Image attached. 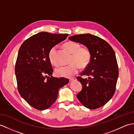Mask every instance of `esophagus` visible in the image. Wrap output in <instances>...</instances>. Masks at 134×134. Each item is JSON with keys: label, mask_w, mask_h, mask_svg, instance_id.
Segmentation results:
<instances>
[{"label": "esophagus", "mask_w": 134, "mask_h": 134, "mask_svg": "<svg viewBox=\"0 0 134 134\" xmlns=\"http://www.w3.org/2000/svg\"><path fill=\"white\" fill-rule=\"evenodd\" d=\"M75 79L76 78H70V79H69V80H70V82H72V81H74V80H75Z\"/></svg>", "instance_id": "34e87169"}]
</instances>
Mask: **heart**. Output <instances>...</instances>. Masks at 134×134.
<instances>
[{
    "label": "heart",
    "instance_id": "obj_1",
    "mask_svg": "<svg viewBox=\"0 0 134 134\" xmlns=\"http://www.w3.org/2000/svg\"><path fill=\"white\" fill-rule=\"evenodd\" d=\"M64 48L72 54L69 65L60 66L55 70V74L58 76L70 77L78 72L79 67L85 68L88 66L91 59V52L86 47H81L79 43L68 41L64 44ZM57 47L54 46L48 52V58L54 66L58 64L57 59Z\"/></svg>",
    "mask_w": 134,
    "mask_h": 134
}]
</instances>
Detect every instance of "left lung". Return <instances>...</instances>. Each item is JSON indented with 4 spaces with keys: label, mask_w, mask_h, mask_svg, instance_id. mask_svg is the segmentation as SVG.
Returning a JSON list of instances; mask_svg holds the SVG:
<instances>
[{
    "label": "left lung",
    "mask_w": 134,
    "mask_h": 134,
    "mask_svg": "<svg viewBox=\"0 0 134 134\" xmlns=\"http://www.w3.org/2000/svg\"><path fill=\"white\" fill-rule=\"evenodd\" d=\"M68 39L86 46L91 54L88 66L77 77L83 86L77 98L89 109L100 108L115 91L119 70L114 49L104 40L90 34L75 35ZM83 75L90 77L83 79Z\"/></svg>",
    "instance_id": "1"
}]
</instances>
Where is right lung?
Masks as SVG:
<instances>
[{
  "label": "right lung",
  "mask_w": 134,
  "mask_h": 134,
  "mask_svg": "<svg viewBox=\"0 0 134 134\" xmlns=\"http://www.w3.org/2000/svg\"><path fill=\"white\" fill-rule=\"evenodd\" d=\"M68 36L39 32L25 40L19 50L15 68L18 91L36 110L50 107L57 100L59 90L69 82L67 78L52 76L53 69L48 58L50 49Z\"/></svg>",
  "instance_id": "right-lung-1"
}]
</instances>
